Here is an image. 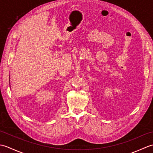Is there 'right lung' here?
I'll return each instance as SVG.
<instances>
[{
    "instance_id": "obj_1",
    "label": "right lung",
    "mask_w": 153,
    "mask_h": 153,
    "mask_svg": "<svg viewBox=\"0 0 153 153\" xmlns=\"http://www.w3.org/2000/svg\"><path fill=\"white\" fill-rule=\"evenodd\" d=\"M9 81H10V79H9Z\"/></svg>"
}]
</instances>
